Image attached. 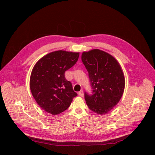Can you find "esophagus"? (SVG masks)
Instances as JSON below:
<instances>
[{
    "mask_svg": "<svg viewBox=\"0 0 155 155\" xmlns=\"http://www.w3.org/2000/svg\"><path fill=\"white\" fill-rule=\"evenodd\" d=\"M78 94H79L81 97H83L84 96V92H83V91L82 90V91L78 92Z\"/></svg>",
    "mask_w": 155,
    "mask_h": 155,
    "instance_id": "34e87169",
    "label": "esophagus"
}]
</instances>
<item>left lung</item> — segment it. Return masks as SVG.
Masks as SVG:
<instances>
[{"mask_svg":"<svg viewBox=\"0 0 155 155\" xmlns=\"http://www.w3.org/2000/svg\"><path fill=\"white\" fill-rule=\"evenodd\" d=\"M81 60L88 72L93 94L84 93L87 106L98 114L108 113L123 96L125 78L118 62L99 49L83 52Z\"/></svg>","mask_w":155,"mask_h":155,"instance_id":"obj_1","label":"left lung"}]
</instances>
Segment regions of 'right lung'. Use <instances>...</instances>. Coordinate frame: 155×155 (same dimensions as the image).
Listing matches in <instances>:
<instances>
[{
    "label": "right lung",
    "mask_w": 155,
    "mask_h": 155,
    "mask_svg": "<svg viewBox=\"0 0 155 155\" xmlns=\"http://www.w3.org/2000/svg\"><path fill=\"white\" fill-rule=\"evenodd\" d=\"M78 57L79 52L54 51L42 57L32 68L31 91L37 104L47 113L60 114L77 96L64 73L76 64Z\"/></svg>",
    "instance_id": "obj_1"
}]
</instances>
